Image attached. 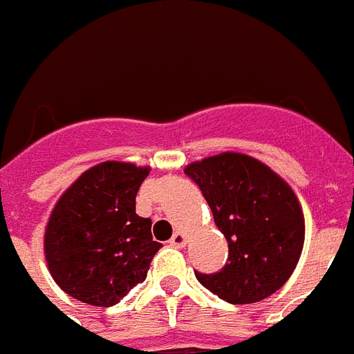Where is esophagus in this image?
<instances>
[{"label": "esophagus", "instance_id": "34e87169", "mask_svg": "<svg viewBox=\"0 0 354 354\" xmlns=\"http://www.w3.org/2000/svg\"><path fill=\"white\" fill-rule=\"evenodd\" d=\"M169 245L175 248H185L186 247V237L180 234V232H175L174 237L169 239Z\"/></svg>", "mask_w": 354, "mask_h": 354}]
</instances>
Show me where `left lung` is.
I'll list each match as a JSON object with an SVG mask.
<instances>
[{
    "label": "left lung",
    "mask_w": 354,
    "mask_h": 354,
    "mask_svg": "<svg viewBox=\"0 0 354 354\" xmlns=\"http://www.w3.org/2000/svg\"><path fill=\"white\" fill-rule=\"evenodd\" d=\"M217 228L228 243L226 265L214 274L195 270L203 287L228 304L268 298L298 265L305 223L290 186L259 160L221 153L186 166Z\"/></svg>",
    "instance_id": "left-lung-1"
}]
</instances>
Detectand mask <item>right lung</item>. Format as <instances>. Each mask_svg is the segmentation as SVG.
I'll list each match as a JSON object with an SVG mask.
<instances>
[{"label": "right lung", "instance_id": "right-lung-1", "mask_svg": "<svg viewBox=\"0 0 354 354\" xmlns=\"http://www.w3.org/2000/svg\"><path fill=\"white\" fill-rule=\"evenodd\" d=\"M148 168L102 162L65 192L45 230V257L60 289L84 304L111 307L148 276L162 247L151 219L135 214Z\"/></svg>", "mask_w": 354, "mask_h": 354}]
</instances>
